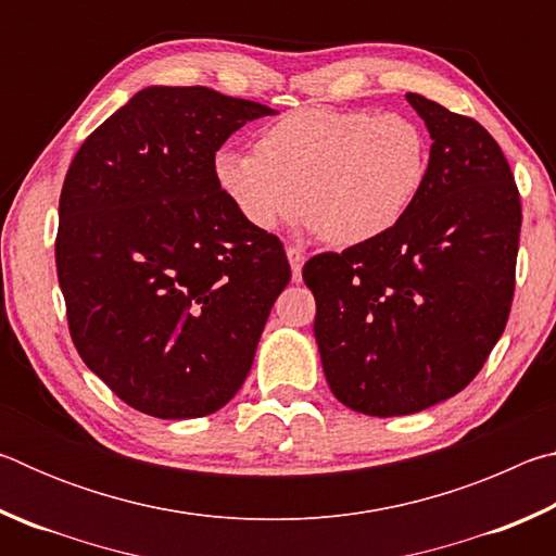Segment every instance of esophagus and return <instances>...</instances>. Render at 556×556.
Here are the masks:
<instances>
[{
    "label": "esophagus",
    "mask_w": 556,
    "mask_h": 556,
    "mask_svg": "<svg viewBox=\"0 0 556 556\" xmlns=\"http://www.w3.org/2000/svg\"><path fill=\"white\" fill-rule=\"evenodd\" d=\"M287 257H289V265H291V277L294 281H301V267H304L306 255L301 248H287Z\"/></svg>",
    "instance_id": "obj_1"
}]
</instances>
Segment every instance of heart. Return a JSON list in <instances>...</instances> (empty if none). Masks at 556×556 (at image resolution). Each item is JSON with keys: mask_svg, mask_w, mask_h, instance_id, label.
<instances>
[{"mask_svg": "<svg viewBox=\"0 0 556 556\" xmlns=\"http://www.w3.org/2000/svg\"><path fill=\"white\" fill-rule=\"evenodd\" d=\"M213 174L255 230H277L306 208L314 230L348 248L407 218L429 178V137L400 112L304 108L262 131L257 152L218 149Z\"/></svg>", "mask_w": 556, "mask_h": 556, "instance_id": "1", "label": "heart"}]
</instances>
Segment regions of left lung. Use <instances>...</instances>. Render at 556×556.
<instances>
[{
    "instance_id": "obj_1",
    "label": "left lung",
    "mask_w": 556,
    "mask_h": 556,
    "mask_svg": "<svg viewBox=\"0 0 556 556\" xmlns=\"http://www.w3.org/2000/svg\"><path fill=\"white\" fill-rule=\"evenodd\" d=\"M431 135L429 178L382 238L304 265L328 388L345 407L402 417L454 397L503 336L522 208L495 139L407 92Z\"/></svg>"
}]
</instances>
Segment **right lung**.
Here are the masks:
<instances>
[{"mask_svg":"<svg viewBox=\"0 0 556 556\" xmlns=\"http://www.w3.org/2000/svg\"><path fill=\"white\" fill-rule=\"evenodd\" d=\"M265 115L275 110L211 88H144L65 174L55 267L71 338L149 417L228 404L291 279L277 235L244 223L213 174L225 139Z\"/></svg>","mask_w":556,"mask_h":556,"instance_id":"right-lung-1","label":"right lung"}]
</instances>
